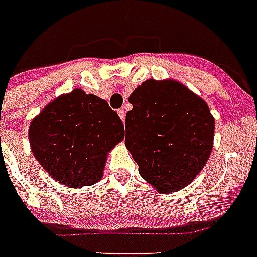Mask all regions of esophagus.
I'll use <instances>...</instances> for the list:
<instances>
[{
    "label": "esophagus",
    "mask_w": 257,
    "mask_h": 257,
    "mask_svg": "<svg viewBox=\"0 0 257 257\" xmlns=\"http://www.w3.org/2000/svg\"><path fill=\"white\" fill-rule=\"evenodd\" d=\"M117 114H119L120 119L123 120V123H124V120H125V112H124V109H119V110H117Z\"/></svg>",
    "instance_id": "esophagus-1"
}]
</instances>
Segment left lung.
I'll return each mask as SVG.
<instances>
[{
    "mask_svg": "<svg viewBox=\"0 0 257 257\" xmlns=\"http://www.w3.org/2000/svg\"><path fill=\"white\" fill-rule=\"evenodd\" d=\"M125 114V147L144 180L162 194L184 188L201 172L213 145L206 102L173 80H147Z\"/></svg>",
    "mask_w": 257,
    "mask_h": 257,
    "instance_id": "left-lung-1",
    "label": "left lung"
}]
</instances>
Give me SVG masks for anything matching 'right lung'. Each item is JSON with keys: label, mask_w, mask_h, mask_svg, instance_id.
<instances>
[{"label": "right lung", "mask_w": 257, "mask_h": 257, "mask_svg": "<svg viewBox=\"0 0 257 257\" xmlns=\"http://www.w3.org/2000/svg\"><path fill=\"white\" fill-rule=\"evenodd\" d=\"M123 138V123L108 102L81 90L51 102L29 130L38 163L72 188L99 181L106 155Z\"/></svg>", "instance_id": "add662e5"}]
</instances>
